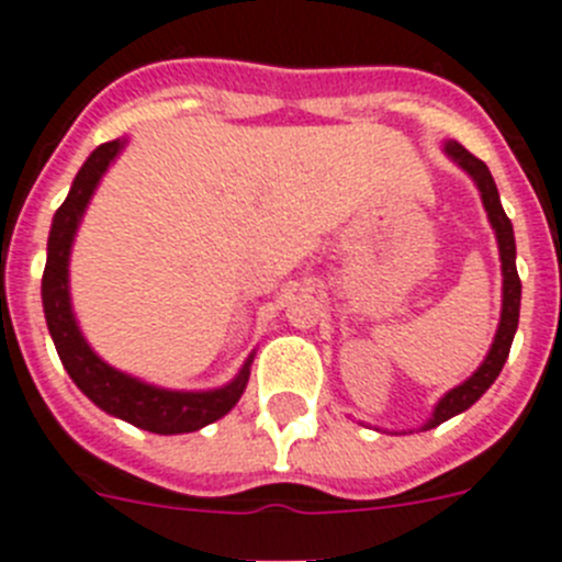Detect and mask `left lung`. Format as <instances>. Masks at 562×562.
Returning a JSON list of instances; mask_svg holds the SVG:
<instances>
[{"label":"left lung","instance_id":"1","mask_svg":"<svg viewBox=\"0 0 562 562\" xmlns=\"http://www.w3.org/2000/svg\"><path fill=\"white\" fill-rule=\"evenodd\" d=\"M445 154L451 156L453 161H459V168L468 170L473 176V181L479 184V193H482L484 210H487V218L493 224L495 237H498V251H502V271H504V302H502V322H498V330H495V341L490 347L487 358H484L482 367L462 383V386L451 389L445 394L439 406L434 408V417L426 423L428 428H437L439 423L451 419L453 414L464 412L473 403L493 386V381L502 372L504 361L509 356V347H513L515 330H518V311H520V280L518 269H515V235L513 224H509L507 212H504L502 199H498V190H495V181L490 176L487 165L482 159L464 150L459 143H445Z\"/></svg>","mask_w":562,"mask_h":562}]
</instances>
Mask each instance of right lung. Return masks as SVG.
I'll list each match as a JSON object with an SVG mask.
<instances>
[{
	"instance_id": "1",
	"label": "right lung",
	"mask_w": 562,
	"mask_h": 562,
	"mask_svg": "<svg viewBox=\"0 0 562 562\" xmlns=\"http://www.w3.org/2000/svg\"><path fill=\"white\" fill-rule=\"evenodd\" d=\"M120 148H123L120 139H111V143L94 148L75 176L67 201L55 212L47 240V266H44L42 277V300L49 336H53L55 350L67 367L69 378L78 383L80 392L94 406L154 434L199 431V428L224 417L240 401V394L249 383L251 358L229 386L212 389V392H170V389H156L136 381V378L123 375L114 367L100 361L75 325L72 305H69V249H72L80 215L92 199L100 176L114 161Z\"/></svg>"
}]
</instances>
